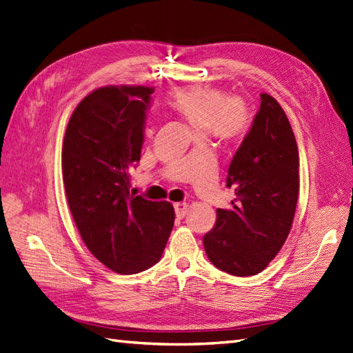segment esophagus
Here are the masks:
<instances>
[{"label":"esophagus","instance_id":"1","mask_svg":"<svg viewBox=\"0 0 353 353\" xmlns=\"http://www.w3.org/2000/svg\"><path fill=\"white\" fill-rule=\"evenodd\" d=\"M188 209H189V205H188L186 203H176V204H174L176 216H177L179 219H183V218H185L186 213H188Z\"/></svg>","mask_w":353,"mask_h":353}]
</instances>
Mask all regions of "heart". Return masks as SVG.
Instances as JSON below:
<instances>
[{
	"label": "heart",
	"mask_w": 353,
	"mask_h": 353,
	"mask_svg": "<svg viewBox=\"0 0 353 353\" xmlns=\"http://www.w3.org/2000/svg\"><path fill=\"white\" fill-rule=\"evenodd\" d=\"M165 103L195 130L225 143L241 140L254 122L250 107L243 99L214 86L191 85L174 89L167 95Z\"/></svg>",
	"instance_id": "obj_1"
}]
</instances>
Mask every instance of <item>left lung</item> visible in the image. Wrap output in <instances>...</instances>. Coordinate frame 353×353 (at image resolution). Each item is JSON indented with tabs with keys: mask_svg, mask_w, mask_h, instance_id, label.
Instances as JSON below:
<instances>
[{
	"mask_svg": "<svg viewBox=\"0 0 353 353\" xmlns=\"http://www.w3.org/2000/svg\"><path fill=\"white\" fill-rule=\"evenodd\" d=\"M300 157L283 108L268 94L252 130L234 155L227 186L236 198L218 209L204 236L210 263L232 276H255L282 249L292 227L300 192Z\"/></svg>",
	"mask_w": 353,
	"mask_h": 353,
	"instance_id": "8db88e82",
	"label": "left lung"
}]
</instances>
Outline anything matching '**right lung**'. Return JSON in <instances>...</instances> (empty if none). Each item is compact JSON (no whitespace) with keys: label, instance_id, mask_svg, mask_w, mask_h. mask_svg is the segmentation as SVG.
<instances>
[{"label":"right lung","instance_id":"right-lung-1","mask_svg":"<svg viewBox=\"0 0 353 353\" xmlns=\"http://www.w3.org/2000/svg\"><path fill=\"white\" fill-rule=\"evenodd\" d=\"M152 92L139 85L94 89L74 108L62 143V179L80 237L119 274L157 264L174 225L171 203L130 194Z\"/></svg>","mask_w":353,"mask_h":353}]
</instances>
